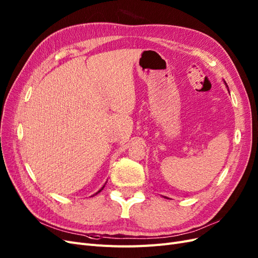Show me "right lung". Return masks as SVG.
Instances as JSON below:
<instances>
[{
    "label": "right lung",
    "mask_w": 258,
    "mask_h": 258,
    "mask_svg": "<svg viewBox=\"0 0 258 258\" xmlns=\"http://www.w3.org/2000/svg\"><path fill=\"white\" fill-rule=\"evenodd\" d=\"M103 188H104V186H103V187H102V188H101V189H100V190H99V191H98V192H100V191H101V190H102V189H103ZM98 192H97V194H98ZM97 194H96V195H97Z\"/></svg>",
    "instance_id": "add662e5"
}]
</instances>
